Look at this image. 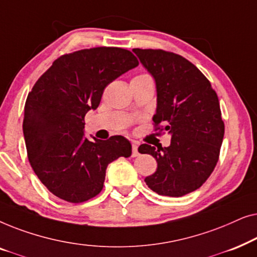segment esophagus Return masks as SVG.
<instances>
[{"mask_svg": "<svg viewBox=\"0 0 257 257\" xmlns=\"http://www.w3.org/2000/svg\"><path fill=\"white\" fill-rule=\"evenodd\" d=\"M138 146H139L138 142H135V140H133L132 142V157H138V154H139Z\"/></svg>", "mask_w": 257, "mask_h": 257, "instance_id": "obj_1", "label": "esophagus"}]
</instances>
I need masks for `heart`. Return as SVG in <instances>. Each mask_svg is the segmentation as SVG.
<instances>
[{
    "label": "heart",
    "mask_w": 257,
    "mask_h": 257,
    "mask_svg": "<svg viewBox=\"0 0 257 257\" xmlns=\"http://www.w3.org/2000/svg\"><path fill=\"white\" fill-rule=\"evenodd\" d=\"M147 78H150L147 75H140V76H137L136 78H133V79H147Z\"/></svg>",
    "instance_id": "b5f03b06"
}]
</instances>
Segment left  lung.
<instances>
[{
	"mask_svg": "<svg viewBox=\"0 0 257 257\" xmlns=\"http://www.w3.org/2000/svg\"><path fill=\"white\" fill-rule=\"evenodd\" d=\"M157 87L156 125L164 124L171 145L143 144L140 153L156 158L158 167L145 182L165 196L186 195L209 178L219 160L224 135L220 103L209 80L180 55L152 49H133Z\"/></svg>",
	"mask_w": 257,
	"mask_h": 257,
	"instance_id": "8db88e82",
	"label": "left lung"
}]
</instances>
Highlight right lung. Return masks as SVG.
Instances as JSON below:
<instances>
[{
	"instance_id": "right-lung-1",
	"label": "right lung",
	"mask_w": 257,
	"mask_h": 257,
	"mask_svg": "<svg viewBox=\"0 0 257 257\" xmlns=\"http://www.w3.org/2000/svg\"><path fill=\"white\" fill-rule=\"evenodd\" d=\"M131 51L92 48L56 59L28 94L23 135L35 174L57 198L78 203L99 194L107 165L128 158L122 136L87 139L84 117L96 110L105 87L138 66Z\"/></svg>"
}]
</instances>
